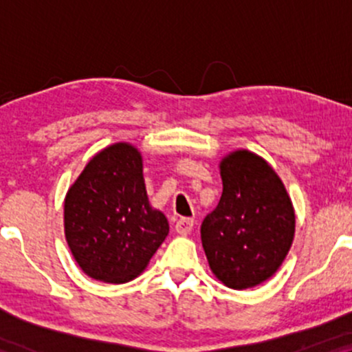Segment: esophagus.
Returning <instances> with one entry per match:
<instances>
[{"instance_id":"obj_1","label":"esophagus","mask_w":352,"mask_h":352,"mask_svg":"<svg viewBox=\"0 0 352 352\" xmlns=\"http://www.w3.org/2000/svg\"><path fill=\"white\" fill-rule=\"evenodd\" d=\"M192 228H193L192 218H180V220H177L175 232L179 233V235H188V233L192 232Z\"/></svg>"}]
</instances>
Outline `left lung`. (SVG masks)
<instances>
[{"instance_id":"obj_1","label":"left lung","mask_w":352,"mask_h":352,"mask_svg":"<svg viewBox=\"0 0 352 352\" xmlns=\"http://www.w3.org/2000/svg\"><path fill=\"white\" fill-rule=\"evenodd\" d=\"M220 175L223 192L201 223V245L225 286L253 288L278 272L292 248V199L272 165L245 148L221 159Z\"/></svg>"}]
</instances>
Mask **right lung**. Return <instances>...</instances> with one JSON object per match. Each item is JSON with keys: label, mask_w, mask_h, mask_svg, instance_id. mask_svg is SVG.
I'll return each instance as SVG.
<instances>
[{"label": "right lung", "mask_w": 352, "mask_h": 352, "mask_svg": "<svg viewBox=\"0 0 352 352\" xmlns=\"http://www.w3.org/2000/svg\"><path fill=\"white\" fill-rule=\"evenodd\" d=\"M142 170L139 148L117 142L96 153L67 190L64 235L94 280H134L168 235L167 218L148 204Z\"/></svg>", "instance_id": "obj_1"}]
</instances>
